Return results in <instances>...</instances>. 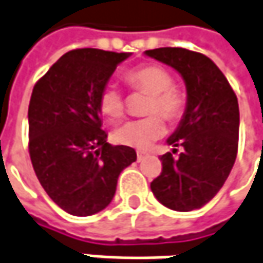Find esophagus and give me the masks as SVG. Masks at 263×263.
Wrapping results in <instances>:
<instances>
[{
	"label": "esophagus",
	"instance_id": "34e87169",
	"mask_svg": "<svg viewBox=\"0 0 263 263\" xmlns=\"http://www.w3.org/2000/svg\"><path fill=\"white\" fill-rule=\"evenodd\" d=\"M146 158H147V153H143V152H138V153H137V161H138V162L144 161Z\"/></svg>",
	"mask_w": 263,
	"mask_h": 263
}]
</instances>
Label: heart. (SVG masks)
I'll use <instances>...</instances> for the list:
<instances>
[{
  "mask_svg": "<svg viewBox=\"0 0 263 263\" xmlns=\"http://www.w3.org/2000/svg\"><path fill=\"white\" fill-rule=\"evenodd\" d=\"M125 82L134 90L150 93L144 119L129 120L113 132L119 144L144 150L165 134L162 116L168 122H177L186 110L184 92L173 85V77L163 67L147 64L126 71ZM101 113L108 119H120L125 111V98L115 85H105L98 98Z\"/></svg>",
  "mask_w": 263,
  "mask_h": 263,
  "instance_id": "heart-1",
  "label": "heart"
}]
</instances>
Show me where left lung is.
<instances>
[{
	"instance_id": "obj_1",
	"label": "left lung",
	"mask_w": 263,
	"mask_h": 263,
	"mask_svg": "<svg viewBox=\"0 0 263 263\" xmlns=\"http://www.w3.org/2000/svg\"><path fill=\"white\" fill-rule=\"evenodd\" d=\"M147 56L177 70L187 104L168 144L183 147L177 159L161 156L162 173L150 183L156 199L176 211L204 207L229 176L238 152V100L223 72L205 54L181 47L146 50Z\"/></svg>"
}]
</instances>
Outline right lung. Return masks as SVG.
<instances>
[{
    "instance_id": "1",
    "label": "right lung",
    "mask_w": 263,
    "mask_h": 263,
    "mask_svg": "<svg viewBox=\"0 0 263 263\" xmlns=\"http://www.w3.org/2000/svg\"><path fill=\"white\" fill-rule=\"evenodd\" d=\"M129 53L76 49L61 56L32 89L29 156L46 193L72 216L100 213L119 174L137 161L132 147L111 146L101 129L98 98Z\"/></svg>"
}]
</instances>
